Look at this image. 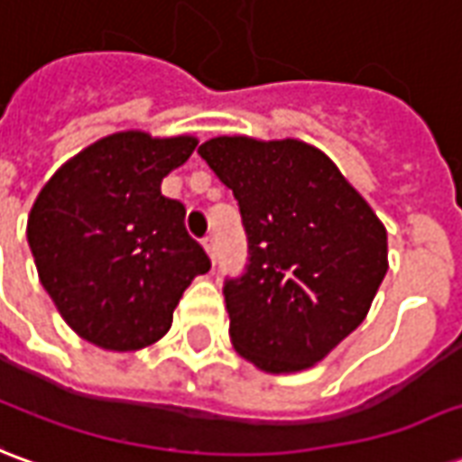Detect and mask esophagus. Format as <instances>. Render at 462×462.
Segmentation results:
<instances>
[{
	"label": "esophagus",
	"mask_w": 462,
	"mask_h": 462,
	"mask_svg": "<svg viewBox=\"0 0 462 462\" xmlns=\"http://www.w3.org/2000/svg\"><path fill=\"white\" fill-rule=\"evenodd\" d=\"M201 244H204V248H206V254H208V256H211V261H214V258H216V246H214V236H204V241H201Z\"/></svg>",
	"instance_id": "obj_1"
}]
</instances>
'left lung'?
<instances>
[{"mask_svg":"<svg viewBox=\"0 0 462 462\" xmlns=\"http://www.w3.org/2000/svg\"><path fill=\"white\" fill-rule=\"evenodd\" d=\"M199 153L238 201L246 271L226 278L228 336L266 373L326 358L371 309L388 271L385 226L316 146L216 136Z\"/></svg>","mask_w":462,"mask_h":462,"instance_id":"left-lung-1","label":"left lung"}]
</instances>
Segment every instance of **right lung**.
I'll return each mask as SVG.
<instances>
[{"label":"right lung","mask_w":462,"mask_h":462,"mask_svg":"<svg viewBox=\"0 0 462 462\" xmlns=\"http://www.w3.org/2000/svg\"><path fill=\"white\" fill-rule=\"evenodd\" d=\"M194 136L119 132L69 159L29 211L39 281L84 341L139 351L171 328L189 283L211 268L162 194L166 173L194 153Z\"/></svg>","instance_id":"1"}]
</instances>
